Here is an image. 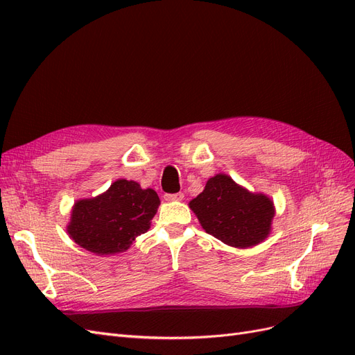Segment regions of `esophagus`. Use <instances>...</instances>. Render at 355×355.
<instances>
[{"instance_id": "1", "label": "esophagus", "mask_w": 355, "mask_h": 355, "mask_svg": "<svg viewBox=\"0 0 355 355\" xmlns=\"http://www.w3.org/2000/svg\"><path fill=\"white\" fill-rule=\"evenodd\" d=\"M166 201H180L184 200V194L182 192H176V194H164Z\"/></svg>"}]
</instances>
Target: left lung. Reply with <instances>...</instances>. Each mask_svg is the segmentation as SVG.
I'll use <instances>...</instances> for the list:
<instances>
[{
    "mask_svg": "<svg viewBox=\"0 0 355 355\" xmlns=\"http://www.w3.org/2000/svg\"><path fill=\"white\" fill-rule=\"evenodd\" d=\"M202 230L225 244L245 249L263 241L271 231L274 202L263 194H252L228 175H216L189 201Z\"/></svg>",
    "mask_w": 355,
    "mask_h": 355,
    "instance_id": "1",
    "label": "left lung"
}]
</instances>
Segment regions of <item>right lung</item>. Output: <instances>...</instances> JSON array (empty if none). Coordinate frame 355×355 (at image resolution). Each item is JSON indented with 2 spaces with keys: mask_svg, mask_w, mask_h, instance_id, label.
<instances>
[{
  "mask_svg": "<svg viewBox=\"0 0 355 355\" xmlns=\"http://www.w3.org/2000/svg\"><path fill=\"white\" fill-rule=\"evenodd\" d=\"M158 206L154 189L118 179L103 194L73 204L68 234L83 249L98 256L121 253L149 230Z\"/></svg>",
  "mask_w": 355,
  "mask_h": 355,
  "instance_id": "obj_1",
  "label": "right lung"
}]
</instances>
